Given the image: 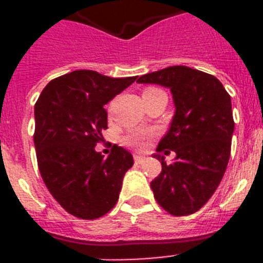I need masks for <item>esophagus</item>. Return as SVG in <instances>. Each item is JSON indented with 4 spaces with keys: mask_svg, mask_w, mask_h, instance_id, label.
<instances>
[{
    "mask_svg": "<svg viewBox=\"0 0 263 263\" xmlns=\"http://www.w3.org/2000/svg\"><path fill=\"white\" fill-rule=\"evenodd\" d=\"M134 160H135V164H143L144 161H146V157L143 156H134Z\"/></svg>",
    "mask_w": 263,
    "mask_h": 263,
    "instance_id": "esophagus-1",
    "label": "esophagus"
}]
</instances>
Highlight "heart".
Wrapping results in <instances>:
<instances>
[{
	"label": "heart",
	"mask_w": 263,
	"mask_h": 263,
	"mask_svg": "<svg viewBox=\"0 0 263 263\" xmlns=\"http://www.w3.org/2000/svg\"><path fill=\"white\" fill-rule=\"evenodd\" d=\"M160 92H164L162 90L157 87H147L144 88L143 91V97H147V95H154V94H160ZM150 134H142V132H135V134H131L124 138V142L127 144H131V146H136V147H140L143 144L144 139H147Z\"/></svg>",
	"instance_id": "1"
}]
</instances>
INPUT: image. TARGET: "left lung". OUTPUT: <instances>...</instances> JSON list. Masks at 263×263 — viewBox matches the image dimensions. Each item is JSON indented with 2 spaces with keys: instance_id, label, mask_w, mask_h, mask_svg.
I'll list each match as a JSON object with an SVG mask.
<instances>
[{
  "instance_id": "left-lung-1",
  "label": "left lung",
  "mask_w": 263,
  "mask_h": 263,
  "mask_svg": "<svg viewBox=\"0 0 263 263\" xmlns=\"http://www.w3.org/2000/svg\"><path fill=\"white\" fill-rule=\"evenodd\" d=\"M138 83L171 88L176 111L157 152L176 153L175 162L161 161L162 171L150 185L161 208L172 216L198 212L218 187L231 156L235 129L231 97L216 76L175 65L146 73Z\"/></svg>"
}]
</instances>
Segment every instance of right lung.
<instances>
[{"instance_id": "right-lung-1", "label": "right lung", "mask_w": 263, "mask_h": 263, "mask_svg": "<svg viewBox=\"0 0 263 263\" xmlns=\"http://www.w3.org/2000/svg\"><path fill=\"white\" fill-rule=\"evenodd\" d=\"M136 80L80 69L53 79L35 103L34 143L47 190L69 214L95 220L115 208L131 153L113 146L107 158L95 146L107 129L105 105Z\"/></svg>"}]
</instances>
